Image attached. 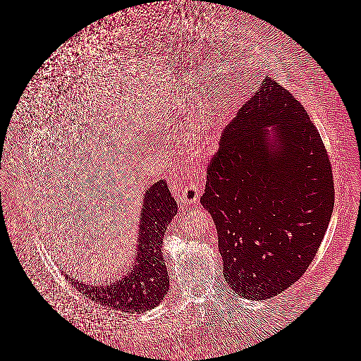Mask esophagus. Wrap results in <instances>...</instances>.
Returning a JSON list of instances; mask_svg holds the SVG:
<instances>
[{
	"label": "esophagus",
	"mask_w": 361,
	"mask_h": 361,
	"mask_svg": "<svg viewBox=\"0 0 361 361\" xmlns=\"http://www.w3.org/2000/svg\"><path fill=\"white\" fill-rule=\"evenodd\" d=\"M201 193H202V186L197 184L196 181H188L180 190V195H178L180 204L188 207L196 202L198 197L201 196Z\"/></svg>",
	"instance_id": "esophagus-1"
}]
</instances>
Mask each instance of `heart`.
Masks as SVG:
<instances>
[{
  "label": "heart",
  "mask_w": 361,
  "mask_h": 361,
  "mask_svg": "<svg viewBox=\"0 0 361 361\" xmlns=\"http://www.w3.org/2000/svg\"><path fill=\"white\" fill-rule=\"evenodd\" d=\"M186 149L196 156H208L217 149V128L212 114L204 106L197 111L185 132Z\"/></svg>",
  "instance_id": "b5f03b06"
}]
</instances>
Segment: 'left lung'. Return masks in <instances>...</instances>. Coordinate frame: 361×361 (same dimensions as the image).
Segmentation results:
<instances>
[{"label": "left lung", "mask_w": 361, "mask_h": 361, "mask_svg": "<svg viewBox=\"0 0 361 361\" xmlns=\"http://www.w3.org/2000/svg\"><path fill=\"white\" fill-rule=\"evenodd\" d=\"M201 204L240 295H278L314 261L335 204L332 166L306 109L273 78L222 132Z\"/></svg>", "instance_id": "left-lung-1"}]
</instances>
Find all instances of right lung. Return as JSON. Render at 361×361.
Wrapping results in <instances>:
<instances>
[{
	"label": "right lung",
	"instance_id": "add662e5",
	"mask_svg": "<svg viewBox=\"0 0 361 361\" xmlns=\"http://www.w3.org/2000/svg\"><path fill=\"white\" fill-rule=\"evenodd\" d=\"M176 213L175 197L171 195L164 180H160L147 190L144 197L139 243L131 270L115 283L91 286L77 279H71V283L94 303L114 310L140 314L157 306L169 290L161 245L166 228Z\"/></svg>",
	"mask_w": 361,
	"mask_h": 361
}]
</instances>
